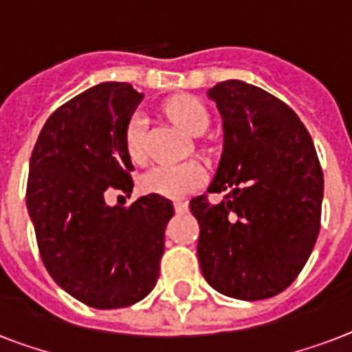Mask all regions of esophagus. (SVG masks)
Instances as JSON below:
<instances>
[{
    "mask_svg": "<svg viewBox=\"0 0 352 352\" xmlns=\"http://www.w3.org/2000/svg\"><path fill=\"white\" fill-rule=\"evenodd\" d=\"M173 206H175L177 214H182V212H186L188 210V203L186 201H182V199H177V201H173Z\"/></svg>",
    "mask_w": 352,
    "mask_h": 352,
    "instance_id": "1",
    "label": "esophagus"
}]
</instances>
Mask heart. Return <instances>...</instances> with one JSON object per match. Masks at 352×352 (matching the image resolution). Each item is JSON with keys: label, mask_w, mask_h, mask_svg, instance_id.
Instances as JSON below:
<instances>
[{"label": "heart", "mask_w": 352, "mask_h": 352, "mask_svg": "<svg viewBox=\"0 0 352 352\" xmlns=\"http://www.w3.org/2000/svg\"><path fill=\"white\" fill-rule=\"evenodd\" d=\"M166 113L192 137L203 135L210 126V115L206 107L193 96L182 95L171 98L166 104ZM146 129L148 118L142 111L135 113L126 127V151L129 159L137 164L146 160ZM203 166L197 162L182 164H159L148 170L140 179V190L162 197L179 199L193 192L204 182Z\"/></svg>", "instance_id": "heart-1"}]
</instances>
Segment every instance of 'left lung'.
<instances>
[{
	"mask_svg": "<svg viewBox=\"0 0 352 352\" xmlns=\"http://www.w3.org/2000/svg\"><path fill=\"white\" fill-rule=\"evenodd\" d=\"M208 98L223 118V153L206 192L225 197L190 201L199 265L221 294L267 300L298 278L314 248L322 166L300 117L261 87L226 80Z\"/></svg>",
	"mask_w": 352,
	"mask_h": 352,
	"instance_id": "left-lung-1",
	"label": "left lung"
}]
</instances>
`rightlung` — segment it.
<instances>
[{
  "label": "right lung",
  "mask_w": 352,
  "mask_h": 352,
  "mask_svg": "<svg viewBox=\"0 0 352 352\" xmlns=\"http://www.w3.org/2000/svg\"><path fill=\"white\" fill-rule=\"evenodd\" d=\"M144 95L102 82L52 113L29 164L27 210L41 261L67 294L95 309L144 300L159 279L168 199L149 193L109 206L107 188L131 192L126 127Z\"/></svg>",
  "instance_id": "obj_1"
}]
</instances>
